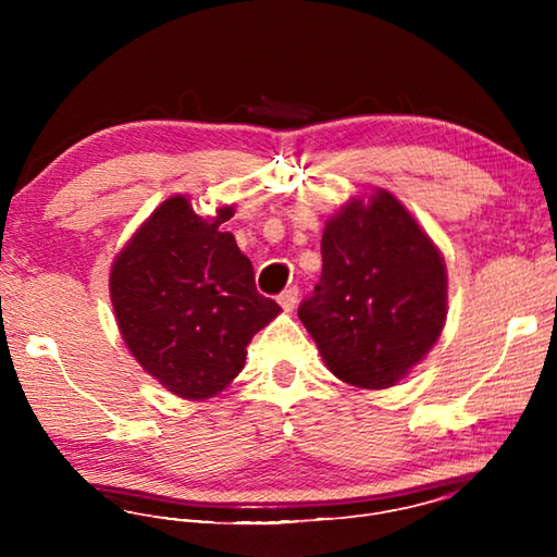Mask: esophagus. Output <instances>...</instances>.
I'll return each instance as SVG.
<instances>
[{
	"label": "esophagus",
	"mask_w": 557,
	"mask_h": 557,
	"mask_svg": "<svg viewBox=\"0 0 557 557\" xmlns=\"http://www.w3.org/2000/svg\"><path fill=\"white\" fill-rule=\"evenodd\" d=\"M297 299H299V289H297V287H287V289L282 292V295L277 297L280 307L285 309V312H292V309L297 307Z\"/></svg>",
	"instance_id": "34e87169"
}]
</instances>
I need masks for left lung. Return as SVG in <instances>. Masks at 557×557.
<instances>
[{
  "mask_svg": "<svg viewBox=\"0 0 557 557\" xmlns=\"http://www.w3.org/2000/svg\"><path fill=\"white\" fill-rule=\"evenodd\" d=\"M322 280L299 305L326 369L356 388H391L442 334L447 268L430 235L385 188L326 221Z\"/></svg>",
  "mask_w": 557,
  "mask_h": 557,
  "instance_id": "obj_1",
  "label": "left lung"
}]
</instances>
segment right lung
I'll list each match as a JSON object with an SVG mask.
<instances>
[{"label":"right lung","instance_id":"1","mask_svg":"<svg viewBox=\"0 0 557 557\" xmlns=\"http://www.w3.org/2000/svg\"><path fill=\"white\" fill-rule=\"evenodd\" d=\"M213 219L172 196L139 225L112 262L110 299L120 334L143 369L169 393L206 400L245 366V348L280 314L256 289L252 262Z\"/></svg>","mask_w":557,"mask_h":557}]
</instances>
